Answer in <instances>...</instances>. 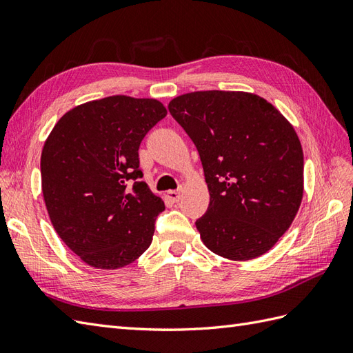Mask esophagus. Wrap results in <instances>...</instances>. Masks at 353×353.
I'll use <instances>...</instances> for the list:
<instances>
[{
  "instance_id": "1",
  "label": "esophagus",
  "mask_w": 353,
  "mask_h": 353,
  "mask_svg": "<svg viewBox=\"0 0 353 353\" xmlns=\"http://www.w3.org/2000/svg\"><path fill=\"white\" fill-rule=\"evenodd\" d=\"M167 196L170 198L173 203H177L180 200V191H168Z\"/></svg>"
}]
</instances>
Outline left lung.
Wrapping results in <instances>:
<instances>
[{"instance_id": "left-lung-1", "label": "left lung", "mask_w": 353, "mask_h": 353, "mask_svg": "<svg viewBox=\"0 0 353 353\" xmlns=\"http://www.w3.org/2000/svg\"><path fill=\"white\" fill-rule=\"evenodd\" d=\"M168 110L200 153L210 192L196 230L213 254L264 255L291 227L303 200L304 158L292 125L267 99L236 90H198Z\"/></svg>"}]
</instances>
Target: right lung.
I'll list each match as a JSON object with an SVG mask.
<instances>
[{"mask_svg":"<svg viewBox=\"0 0 353 353\" xmlns=\"http://www.w3.org/2000/svg\"><path fill=\"white\" fill-rule=\"evenodd\" d=\"M167 114L158 99L113 95L71 108L41 152V191L53 228L90 267L134 263L164 201L141 182L139 148Z\"/></svg>","mask_w":353,"mask_h":353,"instance_id":"obj_1","label":"right lung"}]
</instances>
